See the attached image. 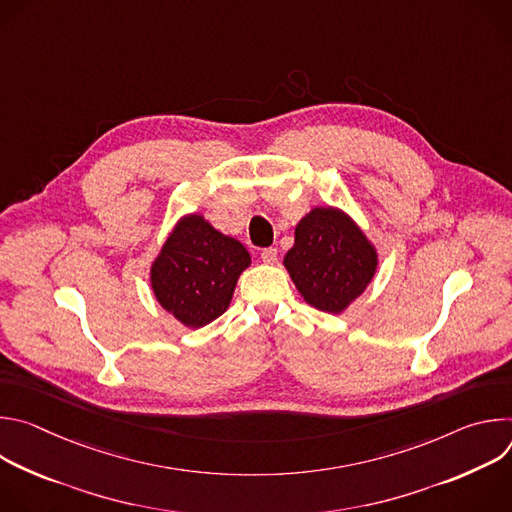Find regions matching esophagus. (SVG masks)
Listing matches in <instances>:
<instances>
[{
  "label": "esophagus",
  "instance_id": "esophagus-1",
  "mask_svg": "<svg viewBox=\"0 0 512 512\" xmlns=\"http://www.w3.org/2000/svg\"><path fill=\"white\" fill-rule=\"evenodd\" d=\"M261 259H263V263H275L277 261V249H273V247L263 249Z\"/></svg>",
  "mask_w": 512,
  "mask_h": 512
}]
</instances>
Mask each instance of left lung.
<instances>
[{"label": "left lung", "instance_id": "1", "mask_svg": "<svg viewBox=\"0 0 512 512\" xmlns=\"http://www.w3.org/2000/svg\"><path fill=\"white\" fill-rule=\"evenodd\" d=\"M283 263L310 306L338 314L371 283L377 253L344 212L314 208L296 227Z\"/></svg>", "mask_w": 512, "mask_h": 512}]
</instances>
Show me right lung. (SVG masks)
<instances>
[{"mask_svg":"<svg viewBox=\"0 0 512 512\" xmlns=\"http://www.w3.org/2000/svg\"><path fill=\"white\" fill-rule=\"evenodd\" d=\"M251 257L237 241L190 214L176 225L152 265V287L164 310L188 328L227 312L239 275Z\"/></svg>","mask_w":512,"mask_h":512,"instance_id":"right-lung-1","label":"right lung"}]
</instances>
